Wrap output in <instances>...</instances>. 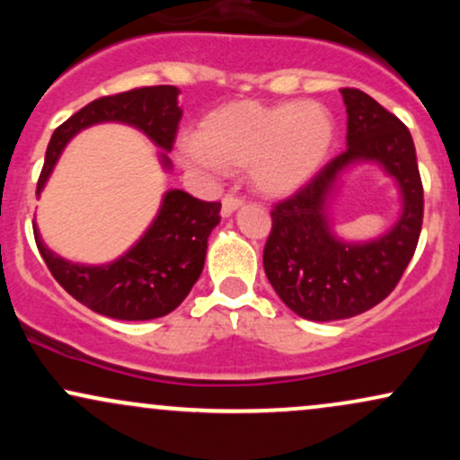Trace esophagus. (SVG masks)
Segmentation results:
<instances>
[{"instance_id": "1", "label": "esophagus", "mask_w": 460, "mask_h": 460, "mask_svg": "<svg viewBox=\"0 0 460 460\" xmlns=\"http://www.w3.org/2000/svg\"><path fill=\"white\" fill-rule=\"evenodd\" d=\"M242 203H244V200H242L240 197H235V194H226V197L223 199V216H225V218H226V216L234 214L237 208H242Z\"/></svg>"}]
</instances>
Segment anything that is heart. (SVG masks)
<instances>
[{"label":"heart","instance_id":"heart-1","mask_svg":"<svg viewBox=\"0 0 460 460\" xmlns=\"http://www.w3.org/2000/svg\"><path fill=\"white\" fill-rule=\"evenodd\" d=\"M335 142V119L318 102H234L200 120L199 134L179 140L183 166L235 171L248 166L252 186L268 197L305 188Z\"/></svg>","mask_w":460,"mask_h":460}]
</instances>
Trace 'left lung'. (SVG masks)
Segmentation results:
<instances>
[{"mask_svg":"<svg viewBox=\"0 0 460 460\" xmlns=\"http://www.w3.org/2000/svg\"><path fill=\"white\" fill-rule=\"evenodd\" d=\"M348 149L294 197L274 205L263 270L274 292L305 320L332 322L372 309L392 294L413 257L424 218V188L411 131L357 88H341ZM355 163H378L396 179L403 209L392 230L367 243L337 238L330 199Z\"/></svg>","mask_w":460,"mask_h":460,"instance_id":"left-lung-1","label":"left lung"}]
</instances>
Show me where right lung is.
<instances>
[{"label":"right lung","instance_id":"right-lung-1","mask_svg":"<svg viewBox=\"0 0 460 460\" xmlns=\"http://www.w3.org/2000/svg\"><path fill=\"white\" fill-rule=\"evenodd\" d=\"M179 88L146 86L94 99L65 120L51 136L36 194L43 192L58 157L68 140L97 123H125L140 129L153 145L171 151L175 145L181 108ZM160 153L164 171L171 160ZM220 203L190 197L183 190H168L149 229L119 260L103 266L73 263L45 246L34 226L36 246L54 279L73 298L94 314L114 320H153L175 311L197 283L208 255V237L220 223Z\"/></svg>","mask_w":460,"mask_h":460}]
</instances>
